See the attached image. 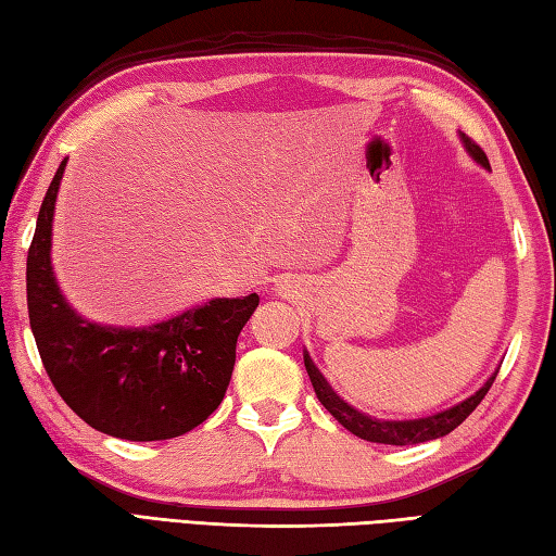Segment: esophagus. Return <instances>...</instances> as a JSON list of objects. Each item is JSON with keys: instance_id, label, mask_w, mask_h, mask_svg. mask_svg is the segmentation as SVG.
Returning <instances> with one entry per match:
<instances>
[{"instance_id": "1", "label": "esophagus", "mask_w": 556, "mask_h": 556, "mask_svg": "<svg viewBox=\"0 0 556 556\" xmlns=\"http://www.w3.org/2000/svg\"><path fill=\"white\" fill-rule=\"evenodd\" d=\"M279 291H289V285H279Z\"/></svg>"}]
</instances>
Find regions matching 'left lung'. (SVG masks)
<instances>
[{
	"mask_svg": "<svg viewBox=\"0 0 556 556\" xmlns=\"http://www.w3.org/2000/svg\"><path fill=\"white\" fill-rule=\"evenodd\" d=\"M460 140H464V146L470 155H473L482 164V167L490 169V160L485 152H482V148L476 143V140H470L466 134H460ZM305 370H308V375H311V382H313L317 399H320V404L329 413H332L334 420L344 425L349 432H353L356 437H361V440H368V442L399 444V446L430 442V440H437V437H444L454 428H458V425L478 408L480 401L485 399V394L490 392V387L494 382V377H497V372H500V370L494 372L473 396H468L466 401H460V404L446 408L442 413H434V416L418 418V420H377V418L365 416V413H361L356 408H351L346 401H341L332 392V387L325 382V377L317 372L313 361L308 358V353H305Z\"/></svg>",
	"mask_w": 556,
	"mask_h": 556,
	"instance_id": "obj_1",
	"label": "left lung"
}]
</instances>
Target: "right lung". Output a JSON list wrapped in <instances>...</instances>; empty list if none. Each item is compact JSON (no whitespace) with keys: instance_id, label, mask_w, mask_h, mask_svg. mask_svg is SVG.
<instances>
[{"instance_id":"right-lung-1","label":"right lung","mask_w":556,"mask_h":556,"mask_svg":"<svg viewBox=\"0 0 556 556\" xmlns=\"http://www.w3.org/2000/svg\"><path fill=\"white\" fill-rule=\"evenodd\" d=\"M59 164L28 248L30 329L54 389L90 428L131 442L172 440L198 428L227 392L239 339L257 293L215 299L167 323L124 329L68 308L50 265Z\"/></svg>"}]
</instances>
